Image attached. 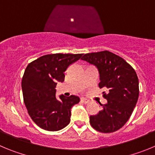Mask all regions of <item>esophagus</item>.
Listing matches in <instances>:
<instances>
[{"label":"esophagus","instance_id":"obj_1","mask_svg":"<svg viewBox=\"0 0 155 155\" xmlns=\"http://www.w3.org/2000/svg\"><path fill=\"white\" fill-rule=\"evenodd\" d=\"M81 102H83L84 104H88V103H89V100H86V99L85 98H81Z\"/></svg>","mask_w":155,"mask_h":155}]
</instances>
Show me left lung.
I'll return each instance as SVG.
<instances>
[{
  "mask_svg": "<svg viewBox=\"0 0 155 155\" xmlns=\"http://www.w3.org/2000/svg\"><path fill=\"white\" fill-rule=\"evenodd\" d=\"M83 60L96 65L100 73L99 87L107 103L96 115L90 116L91 126L101 133H113L129 120L139 97V82L131 65L109 51L85 54Z\"/></svg>",
  "mask_w": 155,
  "mask_h": 155,
  "instance_id": "1",
  "label": "left lung"
}]
</instances>
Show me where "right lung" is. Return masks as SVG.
<instances>
[{
  "label": "right lung",
  "instance_id": "add662e5",
  "mask_svg": "<svg viewBox=\"0 0 155 155\" xmlns=\"http://www.w3.org/2000/svg\"><path fill=\"white\" fill-rule=\"evenodd\" d=\"M83 54H50L30 62L22 77L24 103L29 116L38 126L48 131H57L70 122L71 108L79 102L72 95L55 97L57 82H63L69 65Z\"/></svg>",
  "mask_w": 155,
  "mask_h": 155
}]
</instances>
